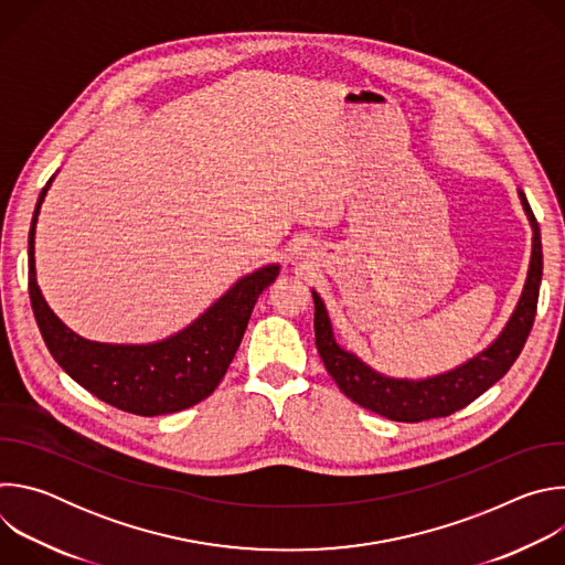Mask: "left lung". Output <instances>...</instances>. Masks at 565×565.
I'll return each mask as SVG.
<instances>
[{"label": "left lung", "instance_id": "8db88e82", "mask_svg": "<svg viewBox=\"0 0 565 565\" xmlns=\"http://www.w3.org/2000/svg\"><path fill=\"white\" fill-rule=\"evenodd\" d=\"M521 203L527 212V218L534 230L532 238V262L527 281L521 295V301L508 321L501 338L480 355L469 360L467 364L429 380L409 382V380H393L375 373L366 364H362L355 355L342 351L331 331V321L324 303L319 295L312 292L315 299V347L319 351L321 362L340 386V391L351 397L355 405L369 409L382 418L395 423H423L431 418H447L458 409L486 393L492 384H497L510 366L521 355L527 335L534 324L536 303H539V286L543 275V253H541V230L536 216L523 192Z\"/></svg>", "mask_w": 565, "mask_h": 565}]
</instances>
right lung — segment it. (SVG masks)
Listing matches in <instances>:
<instances>
[{
	"mask_svg": "<svg viewBox=\"0 0 565 565\" xmlns=\"http://www.w3.org/2000/svg\"><path fill=\"white\" fill-rule=\"evenodd\" d=\"M51 183V181H49ZM49 185L42 190L29 232V295L53 360L89 393L134 416H163L194 407L223 380L244 338L259 295L277 279L268 266L241 279L183 333L149 347H109L71 333L53 315L35 281L33 236Z\"/></svg>",
	"mask_w": 565,
	"mask_h": 565,
	"instance_id": "add662e5",
	"label": "right lung"
}]
</instances>
